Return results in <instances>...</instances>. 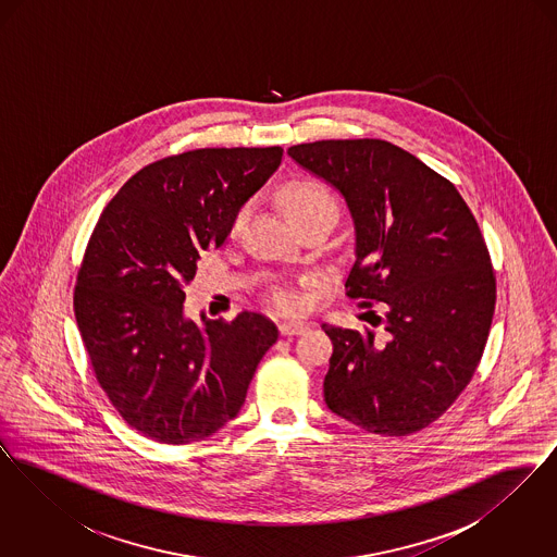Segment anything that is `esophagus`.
I'll return each instance as SVG.
<instances>
[{"mask_svg":"<svg viewBox=\"0 0 557 557\" xmlns=\"http://www.w3.org/2000/svg\"><path fill=\"white\" fill-rule=\"evenodd\" d=\"M305 330H309V325L302 323V321H284V323H280V334L282 336H298Z\"/></svg>","mask_w":557,"mask_h":557,"instance_id":"34e87169","label":"esophagus"}]
</instances>
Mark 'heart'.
I'll return each mask as SVG.
<instances>
[{
  "instance_id": "obj_1",
  "label": "heart",
  "mask_w": 557,
  "mask_h": 557,
  "mask_svg": "<svg viewBox=\"0 0 557 557\" xmlns=\"http://www.w3.org/2000/svg\"><path fill=\"white\" fill-rule=\"evenodd\" d=\"M282 200L284 207L290 214L292 221H300L313 212L321 209H336L334 196L330 194V189L323 186L318 180H294L290 184H286L282 189ZM248 216V207H242L236 219H234V232H238L244 225ZM271 302L280 309V311H296L302 305V298L292 290H275L271 294Z\"/></svg>"
}]
</instances>
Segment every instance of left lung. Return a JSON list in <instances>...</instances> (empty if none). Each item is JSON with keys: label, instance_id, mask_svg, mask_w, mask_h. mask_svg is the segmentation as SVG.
<instances>
[{"label": "left lung", "instance_id": "obj_1", "mask_svg": "<svg viewBox=\"0 0 557 557\" xmlns=\"http://www.w3.org/2000/svg\"><path fill=\"white\" fill-rule=\"evenodd\" d=\"M288 154L350 211L346 294L384 307V318L368 311L384 338L321 325L334 345L325 405L373 434H413L461 395L488 338L495 273L476 219L449 180L391 141L323 139Z\"/></svg>", "mask_w": 557, "mask_h": 557}]
</instances>
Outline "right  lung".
<instances>
[{
  "label": "right lung",
  "mask_w": 557,
  "mask_h": 557,
  "mask_svg": "<svg viewBox=\"0 0 557 557\" xmlns=\"http://www.w3.org/2000/svg\"><path fill=\"white\" fill-rule=\"evenodd\" d=\"M284 150L202 148L157 160L116 191L89 238L75 318L94 373L127 424L166 445L214 434L244 405L277 341L261 313L184 315L200 255L282 162Z\"/></svg>",
  "instance_id": "add662e5"
}]
</instances>
